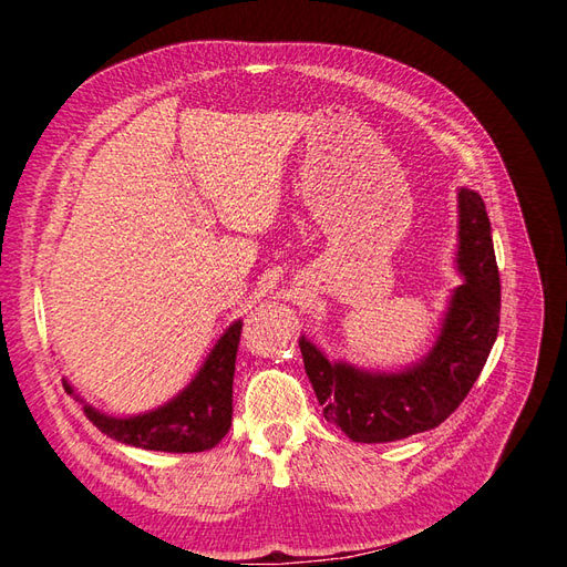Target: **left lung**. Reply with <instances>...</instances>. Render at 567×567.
I'll return each mask as SVG.
<instances>
[{"instance_id": "obj_1", "label": "left lung", "mask_w": 567, "mask_h": 567, "mask_svg": "<svg viewBox=\"0 0 567 567\" xmlns=\"http://www.w3.org/2000/svg\"><path fill=\"white\" fill-rule=\"evenodd\" d=\"M485 203L458 192L456 267L466 279L450 298L435 346L402 371H369L329 362L300 338V352L323 419L354 442H394L437 427L466 400L499 333L502 284Z\"/></svg>"}]
</instances>
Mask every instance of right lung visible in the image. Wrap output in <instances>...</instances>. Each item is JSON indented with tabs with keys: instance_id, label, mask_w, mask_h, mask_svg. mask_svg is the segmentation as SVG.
Segmentation results:
<instances>
[{
	"instance_id": "add662e5",
	"label": "right lung",
	"mask_w": 567,
	"mask_h": 567,
	"mask_svg": "<svg viewBox=\"0 0 567 567\" xmlns=\"http://www.w3.org/2000/svg\"><path fill=\"white\" fill-rule=\"evenodd\" d=\"M241 326L244 321L238 319L219 336L194 381L163 406L140 416L117 419L84 404V416L111 440L140 450L173 454L213 450L231 425V390ZM63 388L73 392L68 381H63Z\"/></svg>"
}]
</instances>
